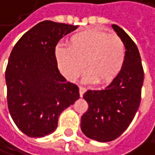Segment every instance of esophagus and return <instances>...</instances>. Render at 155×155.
<instances>
[{
    "label": "esophagus",
    "mask_w": 155,
    "mask_h": 155,
    "mask_svg": "<svg viewBox=\"0 0 155 155\" xmlns=\"http://www.w3.org/2000/svg\"><path fill=\"white\" fill-rule=\"evenodd\" d=\"M85 88L84 87H82V86H80V88H79V93H80V96L81 97H83V95H84V94L85 93Z\"/></svg>",
    "instance_id": "1"
}]
</instances>
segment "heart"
<instances>
[{
	"instance_id": "obj_1",
	"label": "heart",
	"mask_w": 155,
	"mask_h": 155,
	"mask_svg": "<svg viewBox=\"0 0 155 155\" xmlns=\"http://www.w3.org/2000/svg\"><path fill=\"white\" fill-rule=\"evenodd\" d=\"M55 58L61 72L69 81H76L85 68L87 83L104 85L112 83L121 71L125 46L117 35L86 29L71 35L67 48L57 47Z\"/></svg>"
}]
</instances>
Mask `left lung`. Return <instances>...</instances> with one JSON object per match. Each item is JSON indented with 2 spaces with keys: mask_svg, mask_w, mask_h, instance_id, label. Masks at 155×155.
Masks as SVG:
<instances>
[{
  "mask_svg": "<svg viewBox=\"0 0 155 155\" xmlns=\"http://www.w3.org/2000/svg\"><path fill=\"white\" fill-rule=\"evenodd\" d=\"M112 27L125 46V60L116 78L104 89L88 90L84 98L89 107L81 118L82 132L90 139L111 142L132 123L141 103L143 69L136 44L119 26Z\"/></svg>",
  "mask_w": 155,
  "mask_h": 155,
  "instance_id": "obj_1",
  "label": "left lung"
}]
</instances>
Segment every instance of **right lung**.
I'll return each instance as SVG.
<instances>
[{
	"instance_id": "obj_1",
	"label": "right lung",
	"mask_w": 155,
	"mask_h": 155,
	"mask_svg": "<svg viewBox=\"0 0 155 155\" xmlns=\"http://www.w3.org/2000/svg\"><path fill=\"white\" fill-rule=\"evenodd\" d=\"M78 26L43 21L14 45L6 67L7 103L16 126L29 137L55 131L62 111L80 97L76 84L60 73L55 47Z\"/></svg>"
}]
</instances>
